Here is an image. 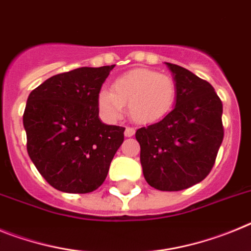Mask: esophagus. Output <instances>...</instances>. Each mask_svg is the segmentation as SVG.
I'll list each match as a JSON object with an SVG mask.
<instances>
[{"label":"esophagus","mask_w":251,"mask_h":251,"mask_svg":"<svg viewBox=\"0 0 251 251\" xmlns=\"http://www.w3.org/2000/svg\"><path fill=\"white\" fill-rule=\"evenodd\" d=\"M134 132H136V130H134V128L127 127V128H126V130H124V136H126V137H132L133 134H134Z\"/></svg>","instance_id":"esophagus-1"}]
</instances>
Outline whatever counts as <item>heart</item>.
Returning <instances> with one entry per match:
<instances>
[{
  "instance_id": "obj_1",
  "label": "heart",
  "mask_w": 251,
  "mask_h": 251,
  "mask_svg": "<svg viewBox=\"0 0 251 251\" xmlns=\"http://www.w3.org/2000/svg\"><path fill=\"white\" fill-rule=\"evenodd\" d=\"M176 83L170 75L150 69H133L114 80L112 90L101 89L98 106L104 118H121L127 104L130 118L147 124L167 114L176 100Z\"/></svg>"
}]
</instances>
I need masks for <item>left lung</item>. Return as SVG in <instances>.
Segmentation results:
<instances>
[{"instance_id":"obj_1","label":"left lung","mask_w":251,"mask_h":251,"mask_svg":"<svg viewBox=\"0 0 251 251\" xmlns=\"http://www.w3.org/2000/svg\"><path fill=\"white\" fill-rule=\"evenodd\" d=\"M176 81V105L165 118L139 128L146 181L161 191H181L212 170L223 143V103L208 81L166 63Z\"/></svg>"}]
</instances>
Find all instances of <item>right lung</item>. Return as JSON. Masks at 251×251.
I'll use <instances>...</instances> for the list:
<instances>
[{"label":"right lung","instance_id":"right-lung-1","mask_svg":"<svg viewBox=\"0 0 251 251\" xmlns=\"http://www.w3.org/2000/svg\"><path fill=\"white\" fill-rule=\"evenodd\" d=\"M115 65L79 68L49 77L24 112L27 153L54 188L88 194L104 182L124 129L99 119L98 94Z\"/></svg>","mask_w":251,"mask_h":251}]
</instances>
